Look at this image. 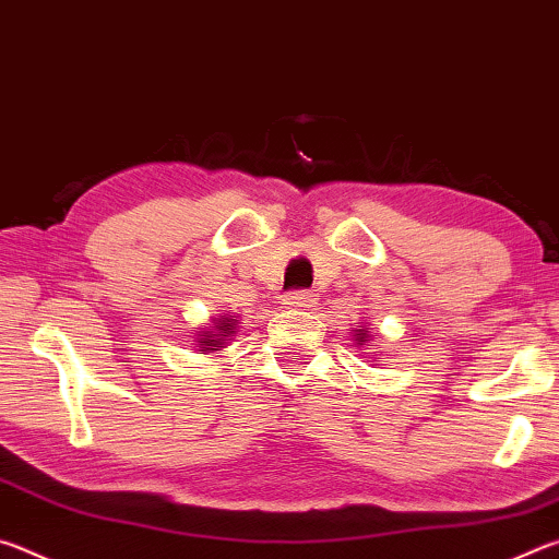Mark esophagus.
Instances as JSON below:
<instances>
[{"instance_id": "1", "label": "esophagus", "mask_w": 559, "mask_h": 559, "mask_svg": "<svg viewBox=\"0 0 559 559\" xmlns=\"http://www.w3.org/2000/svg\"><path fill=\"white\" fill-rule=\"evenodd\" d=\"M316 306V296L310 290H293L283 298V308H293V310H306Z\"/></svg>"}]
</instances>
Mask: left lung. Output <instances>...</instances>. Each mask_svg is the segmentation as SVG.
<instances>
[{
    "mask_svg": "<svg viewBox=\"0 0 559 559\" xmlns=\"http://www.w3.org/2000/svg\"><path fill=\"white\" fill-rule=\"evenodd\" d=\"M374 335L370 333V328L367 325H357L355 330H353V340H355V347H365L367 343H370ZM374 362H380V357H374Z\"/></svg>",
    "mask_w": 559,
    "mask_h": 559,
    "instance_id": "left-lung-1",
    "label": "left lung"
}]
</instances>
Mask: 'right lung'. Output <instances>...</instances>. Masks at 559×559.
I'll return each instance as SVG.
<instances>
[{
	"label": "right lung",
	"instance_id": "add662e5",
	"mask_svg": "<svg viewBox=\"0 0 559 559\" xmlns=\"http://www.w3.org/2000/svg\"><path fill=\"white\" fill-rule=\"evenodd\" d=\"M236 333H239V316L222 313L212 318L210 325H202L194 330V347L200 355H216L226 349V345L234 343Z\"/></svg>",
	"mask_w": 559,
	"mask_h": 559
}]
</instances>
